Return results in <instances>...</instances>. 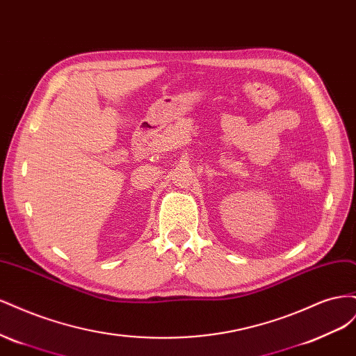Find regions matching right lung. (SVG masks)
<instances>
[{"mask_svg":"<svg viewBox=\"0 0 356 356\" xmlns=\"http://www.w3.org/2000/svg\"><path fill=\"white\" fill-rule=\"evenodd\" d=\"M89 243H90V241H89ZM67 245L70 246V243H65V248H67ZM86 245H88V241H86ZM79 248H80V250H81V245L79 246V243H77V251H79ZM83 248H84V245H83ZM68 251H70V250H68ZM74 251H75V250H74ZM88 251H89V254L92 252V255H93V254H95V255H98V252H99V250L96 251V248H93V246H92V248L89 246V248H88Z\"/></svg>","mask_w":356,"mask_h":356,"instance_id":"right-lung-1","label":"right lung"}]
</instances>
